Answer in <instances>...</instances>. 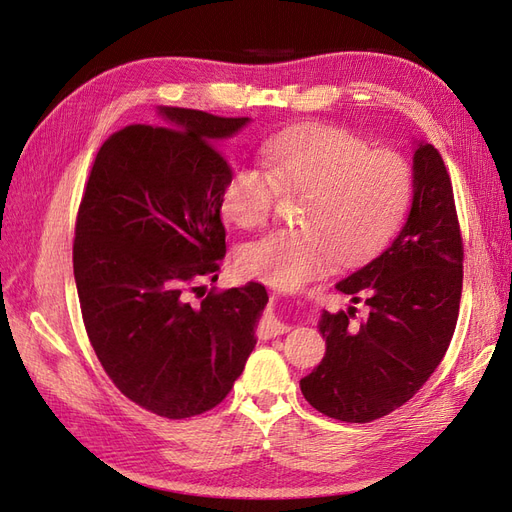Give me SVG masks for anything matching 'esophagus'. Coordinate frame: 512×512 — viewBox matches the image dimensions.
<instances>
[{"label":"esophagus","mask_w":512,"mask_h":512,"mask_svg":"<svg viewBox=\"0 0 512 512\" xmlns=\"http://www.w3.org/2000/svg\"><path fill=\"white\" fill-rule=\"evenodd\" d=\"M290 329H292L290 324H286V322H282V320H277L273 314L265 316V318H262V322H260V333L265 335V337L284 335V333H288Z\"/></svg>","instance_id":"34e87169"}]
</instances>
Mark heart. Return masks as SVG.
<instances>
[{
    "label": "heart",
    "mask_w": 512,
    "mask_h": 512,
    "mask_svg": "<svg viewBox=\"0 0 512 512\" xmlns=\"http://www.w3.org/2000/svg\"><path fill=\"white\" fill-rule=\"evenodd\" d=\"M262 166H232L222 188L226 218L254 230L273 215L280 192H301L297 226L277 228L239 247L245 277L294 290L327 273L339 254L363 258L393 235L412 200V170L389 149L331 123H297L267 136Z\"/></svg>",
    "instance_id": "heart-1"
}]
</instances>
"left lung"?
Listing matches in <instances>:
<instances>
[{"mask_svg":"<svg viewBox=\"0 0 512 512\" xmlns=\"http://www.w3.org/2000/svg\"><path fill=\"white\" fill-rule=\"evenodd\" d=\"M463 284V239L451 175L438 149L414 151L412 209L399 235L335 288L367 318L324 312L327 354L301 380L318 412L346 423L391 414L421 391L451 344Z\"/></svg>","mask_w":512,"mask_h":512,"instance_id":"left-lung-1","label":"left lung"}]
</instances>
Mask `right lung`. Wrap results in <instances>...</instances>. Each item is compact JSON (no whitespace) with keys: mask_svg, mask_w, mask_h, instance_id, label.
<instances>
[{"mask_svg":"<svg viewBox=\"0 0 512 512\" xmlns=\"http://www.w3.org/2000/svg\"><path fill=\"white\" fill-rule=\"evenodd\" d=\"M162 123H132L96 153L74 228V280L106 376L141 408L190 418L215 408L256 346L269 297L262 284L192 291L218 280L220 218L230 164L220 138L247 117L164 106Z\"/></svg>","mask_w":512,"mask_h":512,"instance_id":"right-lung-1","label":"right lung"}]
</instances>
